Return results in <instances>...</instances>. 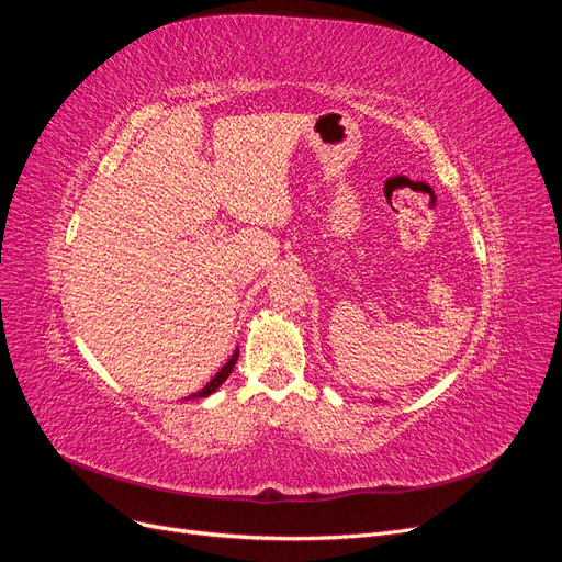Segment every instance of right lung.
I'll list each match as a JSON object with an SVG mask.
<instances>
[{
  "label": "right lung",
  "mask_w": 562,
  "mask_h": 562,
  "mask_svg": "<svg viewBox=\"0 0 562 562\" xmlns=\"http://www.w3.org/2000/svg\"><path fill=\"white\" fill-rule=\"evenodd\" d=\"M236 359H239V349H236L234 353H232V359L223 366V368H220V372H217V375L206 384V386H203L201 391H196V394H192L190 398H206V396H211L213 394V391L220 386V384H223L227 378H229V372H232V368L236 366Z\"/></svg>",
  "instance_id": "add662e5"
}]
</instances>
